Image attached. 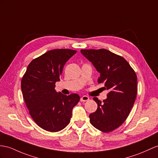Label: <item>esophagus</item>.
Here are the masks:
<instances>
[{
	"instance_id": "34e87169",
	"label": "esophagus",
	"mask_w": 158,
	"mask_h": 158,
	"mask_svg": "<svg viewBox=\"0 0 158 158\" xmlns=\"http://www.w3.org/2000/svg\"><path fill=\"white\" fill-rule=\"evenodd\" d=\"M88 100H89V97H87V96H85V95L82 96V97L80 98V101L81 102H85V101H88Z\"/></svg>"
}]
</instances>
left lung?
Returning a JSON list of instances; mask_svg holds the SVG:
<instances>
[{"label":"left lung","mask_w":158,"mask_h":158,"mask_svg":"<svg viewBox=\"0 0 158 158\" xmlns=\"http://www.w3.org/2000/svg\"><path fill=\"white\" fill-rule=\"evenodd\" d=\"M100 74L98 83L109 92L102 102L93 98L98 108L90 114V123L103 132H110L123 123L135 101L137 86L135 72L123 57L107 49H82Z\"/></svg>","instance_id":"obj_1"}]
</instances>
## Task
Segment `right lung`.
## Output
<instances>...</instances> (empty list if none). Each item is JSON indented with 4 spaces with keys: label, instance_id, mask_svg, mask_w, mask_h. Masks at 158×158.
Wrapping results in <instances>:
<instances>
[{
    "label": "right lung",
    "instance_id": "obj_1",
    "mask_svg": "<svg viewBox=\"0 0 158 158\" xmlns=\"http://www.w3.org/2000/svg\"><path fill=\"white\" fill-rule=\"evenodd\" d=\"M76 51L50 50L31 61L21 80V90L30 115L38 126L50 132L62 130L69 124L77 94L64 95L55 90L56 82L66 61Z\"/></svg>",
    "mask_w": 158,
    "mask_h": 158
}]
</instances>
